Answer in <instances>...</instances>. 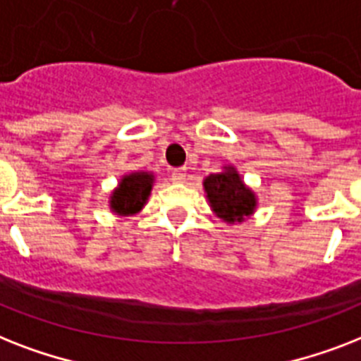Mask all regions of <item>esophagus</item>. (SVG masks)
<instances>
[{
    "instance_id": "34e87169",
    "label": "esophagus",
    "mask_w": 361,
    "mask_h": 361,
    "mask_svg": "<svg viewBox=\"0 0 361 361\" xmlns=\"http://www.w3.org/2000/svg\"><path fill=\"white\" fill-rule=\"evenodd\" d=\"M172 181H174V183H183V181H185V178H187V171L185 169H174V171H172Z\"/></svg>"
}]
</instances>
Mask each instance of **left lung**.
<instances>
[{
  "mask_svg": "<svg viewBox=\"0 0 361 361\" xmlns=\"http://www.w3.org/2000/svg\"><path fill=\"white\" fill-rule=\"evenodd\" d=\"M204 189L207 192L211 209L215 211L216 216H221L222 221L230 224L243 222L254 213L256 196L243 183L241 176L231 166H226L224 172L207 176L204 180Z\"/></svg>",
  "mask_w": 361,
  "mask_h": 361,
  "instance_id": "obj_1",
  "label": "left lung"
}]
</instances>
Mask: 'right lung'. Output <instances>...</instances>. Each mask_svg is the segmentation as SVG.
Instances as JSON below:
<instances>
[{
    "label": "right lung",
    "mask_w": 361,
    "mask_h": 361,
    "mask_svg": "<svg viewBox=\"0 0 361 361\" xmlns=\"http://www.w3.org/2000/svg\"><path fill=\"white\" fill-rule=\"evenodd\" d=\"M152 185L154 176L148 172H133L124 176L118 189L111 195V209L118 215H133L146 204Z\"/></svg>",
    "instance_id": "1"
}]
</instances>
